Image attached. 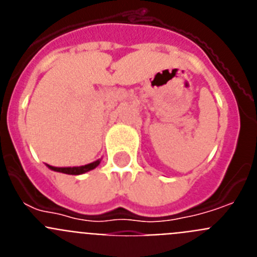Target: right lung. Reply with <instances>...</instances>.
<instances>
[{
	"label": "right lung",
	"mask_w": 257,
	"mask_h": 257,
	"mask_svg": "<svg viewBox=\"0 0 257 257\" xmlns=\"http://www.w3.org/2000/svg\"><path fill=\"white\" fill-rule=\"evenodd\" d=\"M100 163V160L95 161L92 163H88V165L85 166H79V167H55V166H49V169L54 170V171L58 172H63V174H68V175H81L85 174V172L90 171V170H94L96 166H99Z\"/></svg>",
	"instance_id": "add662e5"
}]
</instances>
